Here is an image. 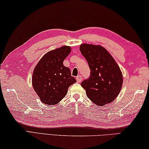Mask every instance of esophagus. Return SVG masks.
<instances>
[{
    "mask_svg": "<svg viewBox=\"0 0 149 149\" xmlns=\"http://www.w3.org/2000/svg\"><path fill=\"white\" fill-rule=\"evenodd\" d=\"M76 80L78 83H81L82 81V77L81 75H78V76L76 77Z\"/></svg>",
    "mask_w": 149,
    "mask_h": 149,
    "instance_id": "esophagus-1",
    "label": "esophagus"
}]
</instances>
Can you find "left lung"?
Here are the masks:
<instances>
[{
  "label": "left lung",
  "instance_id": "1",
  "mask_svg": "<svg viewBox=\"0 0 149 149\" xmlns=\"http://www.w3.org/2000/svg\"><path fill=\"white\" fill-rule=\"evenodd\" d=\"M79 49L91 70L90 77L81 83L86 96L100 106L112 102L123 85V74L119 66L101 45L83 44Z\"/></svg>",
  "mask_w": 149,
  "mask_h": 149
}]
</instances>
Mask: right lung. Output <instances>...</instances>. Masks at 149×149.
<instances>
[{"instance_id": "right-lung-1", "label": "right lung", "mask_w": 149, "mask_h": 149, "mask_svg": "<svg viewBox=\"0 0 149 149\" xmlns=\"http://www.w3.org/2000/svg\"><path fill=\"white\" fill-rule=\"evenodd\" d=\"M70 51L71 48L68 46L51 51L35 67L32 86L40 100L45 104H57L65 97L69 86L76 82L69 68L63 65V61Z\"/></svg>"}]
</instances>
